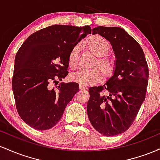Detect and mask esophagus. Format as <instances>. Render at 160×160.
Wrapping results in <instances>:
<instances>
[{
    "instance_id": "obj_1",
    "label": "esophagus",
    "mask_w": 160,
    "mask_h": 160,
    "mask_svg": "<svg viewBox=\"0 0 160 160\" xmlns=\"http://www.w3.org/2000/svg\"><path fill=\"white\" fill-rule=\"evenodd\" d=\"M79 89L80 90H85V89H87V87H86V86H84V85H79Z\"/></svg>"
}]
</instances>
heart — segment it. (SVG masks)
Segmentation results:
<instances>
[{"instance_id":"obj_1","label":"heart","mask_w":160,"mask_h":160,"mask_svg":"<svg viewBox=\"0 0 160 160\" xmlns=\"http://www.w3.org/2000/svg\"><path fill=\"white\" fill-rule=\"evenodd\" d=\"M87 45L96 56L98 57L95 62L94 66H98L106 75H110L114 69L113 60L106 56L110 51V44L105 38L99 35H94L89 37L86 41ZM80 46H74L69 55V66L72 69L77 68L78 64ZM71 80L79 85L88 86L97 83L102 79V73L98 69H82L70 75Z\"/></svg>"}]
</instances>
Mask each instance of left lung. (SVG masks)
Wrapping results in <instances>:
<instances>
[{"label": "left lung", "mask_w": 160, "mask_h": 160, "mask_svg": "<svg viewBox=\"0 0 160 160\" xmlns=\"http://www.w3.org/2000/svg\"><path fill=\"white\" fill-rule=\"evenodd\" d=\"M92 34H99L110 42L116 60L113 75L107 83L89 88L88 116L99 133L116 136L130 128L144 101L148 62L140 44L123 28L98 26Z\"/></svg>", "instance_id": "left-lung-1"}]
</instances>
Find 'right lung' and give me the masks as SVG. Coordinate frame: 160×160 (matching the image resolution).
Listing matches in <instances>:
<instances>
[{"mask_svg": "<svg viewBox=\"0 0 160 160\" xmlns=\"http://www.w3.org/2000/svg\"><path fill=\"white\" fill-rule=\"evenodd\" d=\"M91 33L89 26L54 25L32 34L17 51L12 91L18 113L32 128L47 130L54 126L78 91L76 82H62L57 89L49 85L68 75L71 50Z\"/></svg>", "mask_w": 160, "mask_h": 160, "instance_id": "right-lung-1", "label": "right lung"}]
</instances>
